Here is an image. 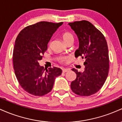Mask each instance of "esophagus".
<instances>
[{
	"instance_id": "esophagus-1",
	"label": "esophagus",
	"mask_w": 122,
	"mask_h": 122,
	"mask_svg": "<svg viewBox=\"0 0 122 122\" xmlns=\"http://www.w3.org/2000/svg\"><path fill=\"white\" fill-rule=\"evenodd\" d=\"M68 71H69V70L67 69H62V72L63 73H66V72H68Z\"/></svg>"
}]
</instances>
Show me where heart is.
Returning a JSON list of instances; mask_svg holds the SVG:
<instances>
[{
    "mask_svg": "<svg viewBox=\"0 0 122 122\" xmlns=\"http://www.w3.org/2000/svg\"><path fill=\"white\" fill-rule=\"evenodd\" d=\"M62 39L65 42V43H67L68 42L71 41H73L74 37L71 33H70V32H65V33H64L62 34ZM68 60H69L68 57L66 56H61L58 58V61L60 63L65 62V61H68Z\"/></svg>",
    "mask_w": 122,
    "mask_h": 122,
    "instance_id": "b5f03b06",
    "label": "heart"
}]
</instances>
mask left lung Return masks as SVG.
<instances>
[{
    "label": "left lung",
    "mask_w": 122,
    "mask_h": 122,
    "mask_svg": "<svg viewBox=\"0 0 122 122\" xmlns=\"http://www.w3.org/2000/svg\"><path fill=\"white\" fill-rule=\"evenodd\" d=\"M68 25L75 31L79 41L75 57L84 60V71L72 69L77 75L71 82L72 91L76 95L89 96L101 89L108 75L109 56L107 43L100 31L87 20L76 21Z\"/></svg>",
    "instance_id": "obj_1"
}]
</instances>
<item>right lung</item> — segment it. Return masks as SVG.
Returning <instances> with one entry per match:
<instances>
[{"label":"right lung","instance_id":"1","mask_svg":"<svg viewBox=\"0 0 122 122\" xmlns=\"http://www.w3.org/2000/svg\"><path fill=\"white\" fill-rule=\"evenodd\" d=\"M62 23L38 22L25 27L16 37L12 56L15 74L21 87L31 95L42 96L48 93L56 77L62 73L57 67L45 72L38 61L42 59L53 34Z\"/></svg>","mask_w":122,"mask_h":122}]
</instances>
